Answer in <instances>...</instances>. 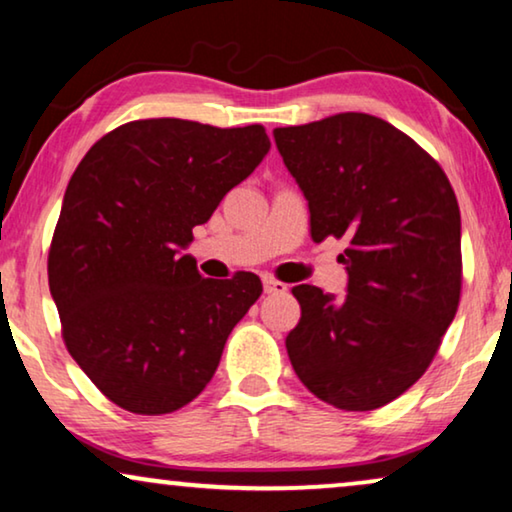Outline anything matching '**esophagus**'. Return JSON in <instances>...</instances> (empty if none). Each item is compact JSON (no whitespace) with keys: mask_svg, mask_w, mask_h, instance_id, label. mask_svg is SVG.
Segmentation results:
<instances>
[{"mask_svg":"<svg viewBox=\"0 0 512 512\" xmlns=\"http://www.w3.org/2000/svg\"><path fill=\"white\" fill-rule=\"evenodd\" d=\"M263 289H265V293H286V291H289V284L279 282V279L265 277L263 279Z\"/></svg>","mask_w":512,"mask_h":512,"instance_id":"1","label":"esophagus"}]
</instances>
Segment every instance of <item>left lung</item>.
Here are the masks:
<instances>
[{
  "label": "left lung",
  "mask_w": 512,
  "mask_h": 512,
  "mask_svg": "<svg viewBox=\"0 0 512 512\" xmlns=\"http://www.w3.org/2000/svg\"><path fill=\"white\" fill-rule=\"evenodd\" d=\"M275 142L310 202L312 240L349 244L347 296L293 286L291 366L333 408H382L426 373L457 314V195L436 158L377 116L275 128Z\"/></svg>",
  "instance_id": "obj_1"
}]
</instances>
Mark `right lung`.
I'll use <instances>...</instances> for the list:
<instances>
[{"label": "right lung", "mask_w": 512, "mask_h": 512, "mask_svg": "<svg viewBox=\"0 0 512 512\" xmlns=\"http://www.w3.org/2000/svg\"><path fill=\"white\" fill-rule=\"evenodd\" d=\"M268 149L258 123L144 118L97 139L69 179L48 286L67 352L118 408L167 415L191 403L261 298L251 272L207 279L179 249Z\"/></svg>", "instance_id": "add662e5"}]
</instances>
